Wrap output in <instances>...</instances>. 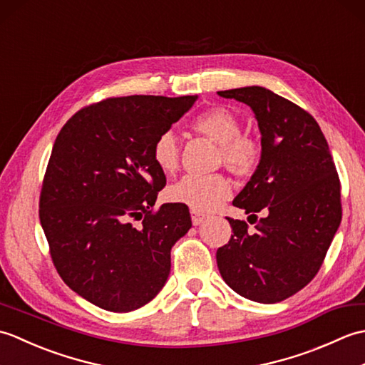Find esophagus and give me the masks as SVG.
Returning a JSON list of instances; mask_svg holds the SVG:
<instances>
[{"instance_id": "obj_1", "label": "esophagus", "mask_w": 365, "mask_h": 365, "mask_svg": "<svg viewBox=\"0 0 365 365\" xmlns=\"http://www.w3.org/2000/svg\"><path fill=\"white\" fill-rule=\"evenodd\" d=\"M204 220H205V216L202 213H199L196 210H191V221H192V224H195V226H199V224L202 222Z\"/></svg>"}]
</instances>
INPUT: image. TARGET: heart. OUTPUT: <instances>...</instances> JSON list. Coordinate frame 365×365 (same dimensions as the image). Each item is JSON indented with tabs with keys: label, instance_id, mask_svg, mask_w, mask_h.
<instances>
[{
	"label": "heart",
	"instance_id": "heart-1",
	"mask_svg": "<svg viewBox=\"0 0 365 365\" xmlns=\"http://www.w3.org/2000/svg\"><path fill=\"white\" fill-rule=\"evenodd\" d=\"M197 133L218 143L216 160L238 177L252 175L262 160V145L257 138L240 133L242 123L224 106H213L197 114L191 122ZM152 157L161 173L173 174L180 161V144L173 131H165L155 139ZM230 196V183L221 174L185 175L168 191L173 202L188 205L196 212H212Z\"/></svg>",
	"mask_w": 365,
	"mask_h": 365
}]
</instances>
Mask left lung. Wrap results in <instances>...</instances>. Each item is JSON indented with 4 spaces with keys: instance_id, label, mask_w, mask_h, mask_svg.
<instances>
[{
    "instance_id": "8db88e82",
    "label": "left lung",
    "mask_w": 365,
    "mask_h": 365,
    "mask_svg": "<svg viewBox=\"0 0 365 365\" xmlns=\"http://www.w3.org/2000/svg\"><path fill=\"white\" fill-rule=\"evenodd\" d=\"M218 96L251 106L262 160L232 202L257 224L247 230L246 221L227 218L234 235L216 251V262L232 290L273 304L319 273L342 220L339 174L319 123L298 105L260 86Z\"/></svg>"
}]
</instances>
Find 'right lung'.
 <instances>
[{
  "label": "right lung",
  "mask_w": 365,
  "mask_h": 365,
  "mask_svg": "<svg viewBox=\"0 0 365 365\" xmlns=\"http://www.w3.org/2000/svg\"><path fill=\"white\" fill-rule=\"evenodd\" d=\"M196 98H106L75 113L54 141L38 218L63 281L105 311L130 312L157 297L170 250L191 227L185 204L153 210L166 177L152 147Z\"/></svg>",
  "instance_id": "obj_1"
}]
</instances>
